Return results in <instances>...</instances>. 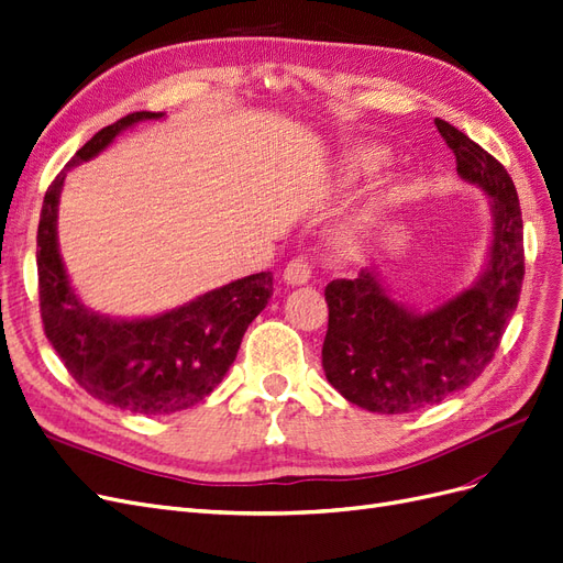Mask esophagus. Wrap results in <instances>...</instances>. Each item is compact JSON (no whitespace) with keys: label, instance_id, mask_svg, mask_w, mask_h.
I'll list each match as a JSON object with an SVG mask.
<instances>
[{"label":"esophagus","instance_id":"obj_1","mask_svg":"<svg viewBox=\"0 0 563 563\" xmlns=\"http://www.w3.org/2000/svg\"><path fill=\"white\" fill-rule=\"evenodd\" d=\"M312 277V269H309V263L305 258H294L286 269H284V282L290 286H302Z\"/></svg>","mask_w":563,"mask_h":563}]
</instances>
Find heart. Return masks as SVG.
<instances>
[{
    "label": "heart",
    "mask_w": 563,
    "mask_h": 563,
    "mask_svg": "<svg viewBox=\"0 0 563 563\" xmlns=\"http://www.w3.org/2000/svg\"><path fill=\"white\" fill-rule=\"evenodd\" d=\"M391 163V153L386 151L384 146H377V144H358V146H352L349 151H344L340 156V163H338V184L342 188H352L365 179L375 177V174H379L386 165ZM386 205H389V198L382 196V198H375L371 205H367L361 217L354 221L352 230H349V238L346 242L354 244L358 242L367 230H371L377 221V217L382 214V211L386 209Z\"/></svg>",
    "instance_id": "obj_1"
}]
</instances>
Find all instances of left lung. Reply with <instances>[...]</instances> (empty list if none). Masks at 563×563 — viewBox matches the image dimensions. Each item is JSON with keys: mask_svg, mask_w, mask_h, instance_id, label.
Wrapping results in <instances>:
<instances>
[{"mask_svg": "<svg viewBox=\"0 0 563 563\" xmlns=\"http://www.w3.org/2000/svg\"><path fill=\"white\" fill-rule=\"evenodd\" d=\"M456 174L489 196L492 244L473 286L431 309L398 300L375 267L325 286L323 373L367 412L402 415L466 389L494 358L525 279V225L515 184L494 156L435 119Z\"/></svg>", "mask_w": 563, "mask_h": 563, "instance_id": "left-lung-1", "label": "left lung"}]
</instances>
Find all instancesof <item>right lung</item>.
I'll return each mask as SVG.
<instances>
[{
  "mask_svg": "<svg viewBox=\"0 0 563 563\" xmlns=\"http://www.w3.org/2000/svg\"><path fill=\"white\" fill-rule=\"evenodd\" d=\"M163 115L128 113L76 151L46 190L36 232L38 307L48 342L92 398L134 415L188 410L214 391L249 323L273 296V273H258L156 317L115 319L92 312L74 294L57 246V205L67 172L102 153L123 130Z\"/></svg>",
  "mask_w": 563,
  "mask_h": 563,
  "instance_id": "obj_1",
  "label": "right lung"
}]
</instances>
